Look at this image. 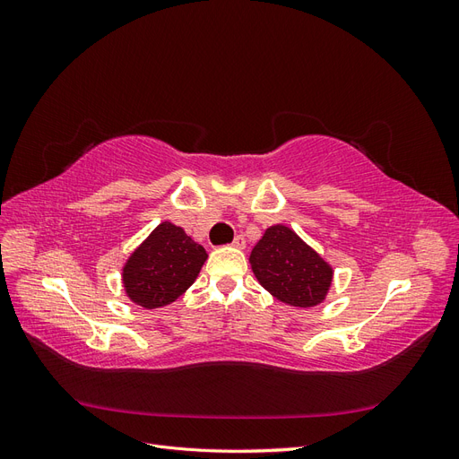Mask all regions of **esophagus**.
I'll use <instances>...</instances> for the list:
<instances>
[{"label":"esophagus","mask_w":459,"mask_h":459,"mask_svg":"<svg viewBox=\"0 0 459 459\" xmlns=\"http://www.w3.org/2000/svg\"><path fill=\"white\" fill-rule=\"evenodd\" d=\"M245 245H247V241H245L243 235H238V238H235L233 243H231V247H235V248H245Z\"/></svg>","instance_id":"34e87169"}]
</instances>
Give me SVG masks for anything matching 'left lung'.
Masks as SVG:
<instances>
[{"mask_svg":"<svg viewBox=\"0 0 459 459\" xmlns=\"http://www.w3.org/2000/svg\"><path fill=\"white\" fill-rule=\"evenodd\" d=\"M248 260L260 285L289 307L312 308L331 287L329 264L281 224L264 231Z\"/></svg>","mask_w":459,"mask_h":459,"instance_id":"1","label":"left lung"}]
</instances>
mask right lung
<instances>
[{
	"label": "right lung",
	"mask_w": 459,
	"mask_h": 459,
	"mask_svg": "<svg viewBox=\"0 0 459 459\" xmlns=\"http://www.w3.org/2000/svg\"><path fill=\"white\" fill-rule=\"evenodd\" d=\"M206 256L204 248L182 228L162 221L122 270L126 295L149 310L166 307L197 280Z\"/></svg>",
	"instance_id": "obj_1"
}]
</instances>
